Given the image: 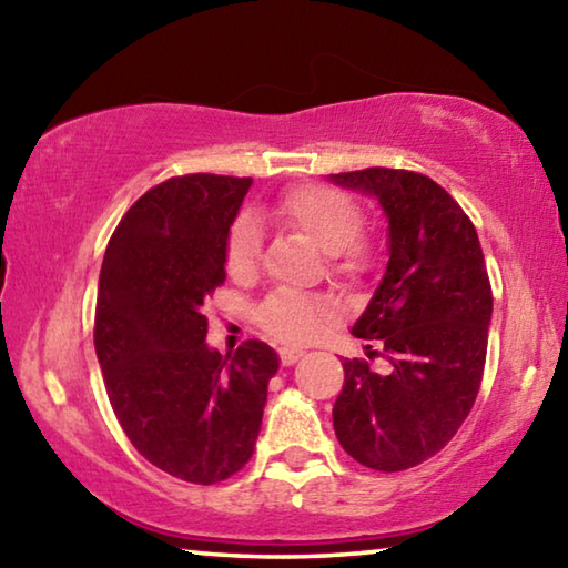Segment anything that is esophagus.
<instances>
[{"label":"esophagus","mask_w":568,"mask_h":568,"mask_svg":"<svg viewBox=\"0 0 568 568\" xmlns=\"http://www.w3.org/2000/svg\"><path fill=\"white\" fill-rule=\"evenodd\" d=\"M277 353H281V363H283V365H293V363L303 355L301 348H281Z\"/></svg>","instance_id":"esophagus-1"}]
</instances>
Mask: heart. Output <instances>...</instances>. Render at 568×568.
Returning a JSON list of instances; mask_svg holds the SVG:
<instances>
[{
	"mask_svg": "<svg viewBox=\"0 0 568 568\" xmlns=\"http://www.w3.org/2000/svg\"><path fill=\"white\" fill-rule=\"evenodd\" d=\"M273 215L331 255V267L345 281H361L373 267V247L358 237L361 205L331 185H301L275 200ZM261 235L253 217H240L225 240V267L233 277L255 273ZM331 303L318 295L275 291L257 305V325L275 341L303 343L328 318Z\"/></svg>",
	"mask_w": 568,
	"mask_h": 568,
	"instance_id": "1",
	"label": "heart"
}]
</instances>
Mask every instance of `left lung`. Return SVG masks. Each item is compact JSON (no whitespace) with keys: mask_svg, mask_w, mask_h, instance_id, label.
I'll return each instance as SVG.
<instances>
[{"mask_svg":"<svg viewBox=\"0 0 568 568\" xmlns=\"http://www.w3.org/2000/svg\"><path fill=\"white\" fill-rule=\"evenodd\" d=\"M376 197L388 220V265L353 325L368 361L343 363L333 428L345 454L373 470L436 456L474 408L484 378L494 295L476 227L448 192L408 170L331 175Z\"/></svg>","mask_w":568,"mask_h":568,"instance_id":"8db88e82","label":"left lung"}]
</instances>
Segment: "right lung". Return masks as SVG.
<instances>
[{"label": "right lung", "mask_w": 568, "mask_h": 568, "mask_svg": "<svg viewBox=\"0 0 568 568\" xmlns=\"http://www.w3.org/2000/svg\"><path fill=\"white\" fill-rule=\"evenodd\" d=\"M253 180L182 175L134 203L104 250L94 351L114 416L165 474L210 486L243 468L277 355L205 343L203 305L225 283V240Z\"/></svg>", "instance_id": "1"}]
</instances>
